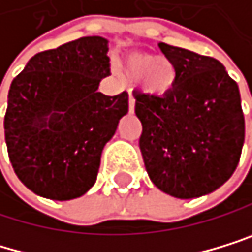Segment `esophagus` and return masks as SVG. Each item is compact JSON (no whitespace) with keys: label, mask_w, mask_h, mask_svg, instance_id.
<instances>
[{"label":"esophagus","mask_w":252,"mask_h":252,"mask_svg":"<svg viewBox=\"0 0 252 252\" xmlns=\"http://www.w3.org/2000/svg\"><path fill=\"white\" fill-rule=\"evenodd\" d=\"M128 111H130V113L134 111V97H133L131 94L128 95Z\"/></svg>","instance_id":"obj_1"}]
</instances>
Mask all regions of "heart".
Returning a JSON list of instances; mask_svg holds the SVG:
<instances>
[{
	"label": "heart",
	"mask_w": 252,
	"mask_h": 252,
	"mask_svg": "<svg viewBox=\"0 0 252 252\" xmlns=\"http://www.w3.org/2000/svg\"><path fill=\"white\" fill-rule=\"evenodd\" d=\"M122 68L131 79H141L142 88L150 94L169 93L177 80V71L167 59L147 52L128 54Z\"/></svg>",
	"instance_id": "obj_1"
}]
</instances>
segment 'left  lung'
Here are the masks:
<instances>
[{
    "label": "left lung",
    "mask_w": 252,
    "mask_h": 252,
    "mask_svg": "<svg viewBox=\"0 0 252 252\" xmlns=\"http://www.w3.org/2000/svg\"><path fill=\"white\" fill-rule=\"evenodd\" d=\"M177 80L162 95L134 91L139 149L152 183L175 198L219 189L237 167L245 141L240 91L212 57L158 44Z\"/></svg>",
    "instance_id": "left-lung-1"
}]
</instances>
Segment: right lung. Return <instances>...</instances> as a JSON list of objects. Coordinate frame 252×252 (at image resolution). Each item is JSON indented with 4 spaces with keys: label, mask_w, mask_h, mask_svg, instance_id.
I'll return each mask as SVG.
<instances>
[{
    "label": "right lung",
    "mask_w": 252,
    "mask_h": 252,
    "mask_svg": "<svg viewBox=\"0 0 252 252\" xmlns=\"http://www.w3.org/2000/svg\"><path fill=\"white\" fill-rule=\"evenodd\" d=\"M108 40L82 37L35 54L13 79L4 134L20 181L44 198L82 197L100 155L128 113V94L97 91L110 75Z\"/></svg>",
    "instance_id": "add662e5"
}]
</instances>
